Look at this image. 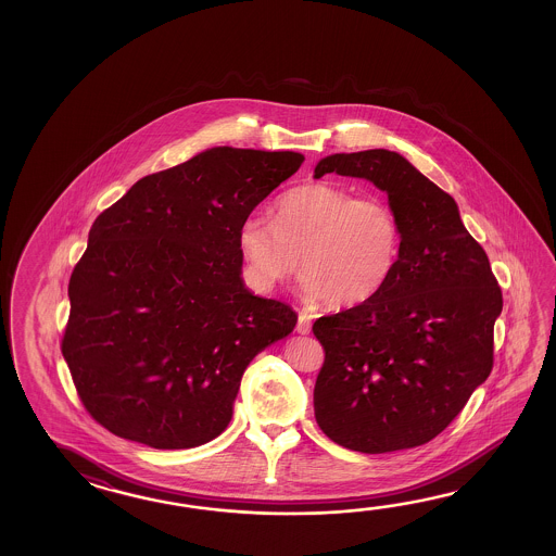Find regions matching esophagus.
<instances>
[{
	"instance_id": "34e87169",
	"label": "esophagus",
	"mask_w": 556,
	"mask_h": 556,
	"mask_svg": "<svg viewBox=\"0 0 556 556\" xmlns=\"http://www.w3.org/2000/svg\"><path fill=\"white\" fill-rule=\"evenodd\" d=\"M295 330H298V333H309V330H312V321H309V316H307L306 312H300Z\"/></svg>"
}]
</instances>
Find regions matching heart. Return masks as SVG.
I'll list each match as a JSON object with an SVG mask.
<instances>
[{
  "mask_svg": "<svg viewBox=\"0 0 556 556\" xmlns=\"http://www.w3.org/2000/svg\"><path fill=\"white\" fill-rule=\"evenodd\" d=\"M402 244L388 202L330 182L286 190L273 218L250 214L238 228V249L250 278L270 292L306 274L302 292L330 307H354L378 294L395 270Z\"/></svg>",
  "mask_w": 556,
  "mask_h": 556,
  "instance_id": "heart-1",
  "label": "heart"
}]
</instances>
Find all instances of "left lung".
Returning a JSON list of instances; mask_svg holds the SVG:
<instances>
[{"label": "left lung", "instance_id": "1", "mask_svg": "<svg viewBox=\"0 0 556 556\" xmlns=\"http://www.w3.org/2000/svg\"><path fill=\"white\" fill-rule=\"evenodd\" d=\"M367 178L388 192L402 244L395 270L359 306L316 319L319 429L345 450L390 453L438 438L493 369L503 294L457 204L402 154H331L314 177Z\"/></svg>", "mask_w": 556, "mask_h": 556}]
</instances>
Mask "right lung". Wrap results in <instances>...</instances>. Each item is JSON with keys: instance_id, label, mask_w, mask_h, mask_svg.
I'll return each instance as SVG.
<instances>
[{"instance_id": "right-lung-1", "label": "right lung", "mask_w": 556, "mask_h": 556, "mask_svg": "<svg viewBox=\"0 0 556 556\" xmlns=\"http://www.w3.org/2000/svg\"><path fill=\"white\" fill-rule=\"evenodd\" d=\"M302 163L214 147L142 177L94 218L61 352L99 426L154 450L225 431L244 369L298 321L244 288L238 228Z\"/></svg>"}]
</instances>
